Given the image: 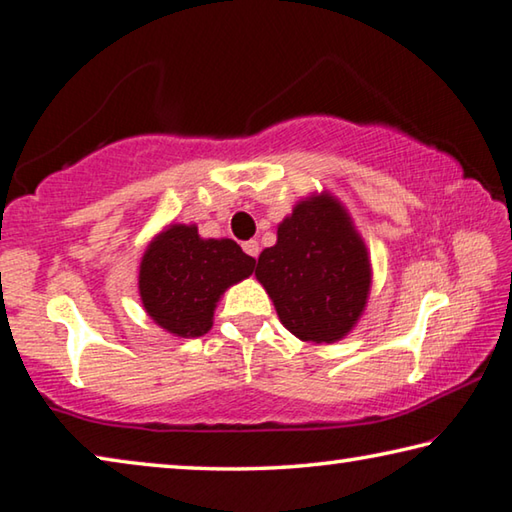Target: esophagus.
I'll use <instances>...</instances> for the list:
<instances>
[{
  "label": "esophagus",
  "instance_id": "34e87169",
  "mask_svg": "<svg viewBox=\"0 0 512 512\" xmlns=\"http://www.w3.org/2000/svg\"><path fill=\"white\" fill-rule=\"evenodd\" d=\"M242 249H245V254H249L251 258H256V256H258V251H261V247H258V242H256V240H247V242H242Z\"/></svg>",
  "mask_w": 512,
  "mask_h": 512
}]
</instances>
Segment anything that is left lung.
I'll return each instance as SVG.
<instances>
[{
	"mask_svg": "<svg viewBox=\"0 0 512 512\" xmlns=\"http://www.w3.org/2000/svg\"><path fill=\"white\" fill-rule=\"evenodd\" d=\"M276 236L258 256L256 276L283 326L304 342L340 340L370 292V258L345 208L329 195L301 201Z\"/></svg>",
	"mask_w": 512,
	"mask_h": 512,
	"instance_id": "8db88e82",
	"label": "left lung"
}]
</instances>
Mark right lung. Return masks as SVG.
Wrapping results in <instances>:
<instances>
[{"label": "right lung", "mask_w": 512, "mask_h": 512, "mask_svg": "<svg viewBox=\"0 0 512 512\" xmlns=\"http://www.w3.org/2000/svg\"><path fill=\"white\" fill-rule=\"evenodd\" d=\"M256 261L233 240H201L197 226L174 224L140 263V297L152 320L181 338L213 326L222 292L254 272Z\"/></svg>", "instance_id": "add662e5"}]
</instances>
